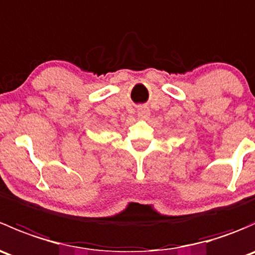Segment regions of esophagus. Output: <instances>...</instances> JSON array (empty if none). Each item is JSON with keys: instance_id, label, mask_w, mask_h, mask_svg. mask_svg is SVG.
<instances>
[{"instance_id": "obj_1", "label": "esophagus", "mask_w": 255, "mask_h": 255, "mask_svg": "<svg viewBox=\"0 0 255 255\" xmlns=\"http://www.w3.org/2000/svg\"><path fill=\"white\" fill-rule=\"evenodd\" d=\"M138 116L140 118H148L150 116V111H149V109L146 106H142L138 109Z\"/></svg>"}]
</instances>
